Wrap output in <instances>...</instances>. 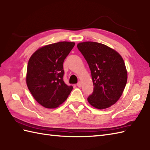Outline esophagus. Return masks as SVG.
Instances as JSON below:
<instances>
[{"label":"esophagus","instance_id":"esophagus-1","mask_svg":"<svg viewBox=\"0 0 150 150\" xmlns=\"http://www.w3.org/2000/svg\"><path fill=\"white\" fill-rule=\"evenodd\" d=\"M77 85L78 87L80 88V87L81 86V82H78V83H77Z\"/></svg>","mask_w":150,"mask_h":150}]
</instances>
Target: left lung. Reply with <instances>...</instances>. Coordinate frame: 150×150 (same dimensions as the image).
<instances>
[{"instance_id":"obj_1","label":"left lung","mask_w":150,"mask_h":150,"mask_svg":"<svg viewBox=\"0 0 150 150\" xmlns=\"http://www.w3.org/2000/svg\"><path fill=\"white\" fill-rule=\"evenodd\" d=\"M77 47L90 67L94 86L88 103L99 110L110 107L119 99L127 82L123 59L103 44L84 42L79 43Z\"/></svg>"}]
</instances>
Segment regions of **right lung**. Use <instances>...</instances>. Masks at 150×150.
Here are the masks:
<instances>
[{
  "mask_svg": "<svg viewBox=\"0 0 150 150\" xmlns=\"http://www.w3.org/2000/svg\"><path fill=\"white\" fill-rule=\"evenodd\" d=\"M74 42H59L37 50L29 60L26 84L35 99L46 108L62 104L73 90L63 80V62Z\"/></svg>",
  "mask_w": 150,
  "mask_h": 150,
  "instance_id": "obj_1",
  "label": "right lung"
}]
</instances>
